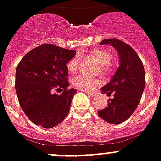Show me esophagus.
<instances>
[{"instance_id": "esophagus-1", "label": "esophagus", "mask_w": 161, "mask_h": 161, "mask_svg": "<svg viewBox=\"0 0 161 161\" xmlns=\"http://www.w3.org/2000/svg\"><path fill=\"white\" fill-rule=\"evenodd\" d=\"M80 90V89H79ZM80 91H82V90H80ZM85 92L87 94V95H89V96H96L97 93L96 92H88V91H85Z\"/></svg>"}]
</instances>
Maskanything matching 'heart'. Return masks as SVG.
I'll list each match as a JSON object with an SVG mask.
<instances>
[{
	"mask_svg": "<svg viewBox=\"0 0 161 161\" xmlns=\"http://www.w3.org/2000/svg\"><path fill=\"white\" fill-rule=\"evenodd\" d=\"M90 55L96 58L97 62L99 63L100 69L103 74H109L113 70L112 61V53L108 49L98 47L94 48L92 50L88 52ZM67 70L70 74H75L78 71L79 69V56H74L67 63ZM72 84L75 87H78L79 89L85 90V91H92V90L100 84V81L97 79L89 78L86 75H78L72 80Z\"/></svg>",
	"mask_w": 161,
	"mask_h": 161,
	"instance_id": "obj_1",
	"label": "heart"
}]
</instances>
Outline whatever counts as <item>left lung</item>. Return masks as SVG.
<instances>
[{
  "mask_svg": "<svg viewBox=\"0 0 161 161\" xmlns=\"http://www.w3.org/2000/svg\"><path fill=\"white\" fill-rule=\"evenodd\" d=\"M100 44H111L117 49L120 66L111 82L101 88L103 93H113L114 97L108 100V107L97 113L108 123L120 124L127 120L139 105L146 85L144 66L136 51L121 40H103Z\"/></svg>",
  "mask_w": 161,
  "mask_h": 161,
  "instance_id": "1",
  "label": "left lung"
}]
</instances>
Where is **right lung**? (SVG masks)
Returning a JSON list of instances; mask_svg holds the SVG:
<instances>
[{
	"label": "right lung",
	"mask_w": 161,
	"mask_h": 161,
	"mask_svg": "<svg viewBox=\"0 0 161 161\" xmlns=\"http://www.w3.org/2000/svg\"><path fill=\"white\" fill-rule=\"evenodd\" d=\"M76 54L54 44L31 49L18 64L15 90L19 105L34 124L52 128L67 117L77 90L69 89L67 63ZM54 90L62 93L53 94Z\"/></svg>",
	"instance_id": "obj_1"
}]
</instances>
